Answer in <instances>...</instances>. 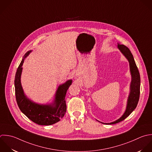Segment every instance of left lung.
Segmentation results:
<instances>
[{"label":"left lung","instance_id":"1","mask_svg":"<svg viewBox=\"0 0 152 152\" xmlns=\"http://www.w3.org/2000/svg\"><path fill=\"white\" fill-rule=\"evenodd\" d=\"M117 47L129 62L130 74L132 76V80L130 87V94L127 99L126 109L123 115L119 119L110 123H104L97 120L98 121L104 124H114L125 120L136 109L140 97V76L134 57L130 50L127 47L118 43Z\"/></svg>","mask_w":152,"mask_h":152}]
</instances>
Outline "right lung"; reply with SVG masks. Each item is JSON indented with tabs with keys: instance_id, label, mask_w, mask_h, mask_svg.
Masks as SVG:
<instances>
[{
	"instance_id": "add662e5",
	"label": "right lung",
	"mask_w": 152,
	"mask_h": 152,
	"mask_svg": "<svg viewBox=\"0 0 152 152\" xmlns=\"http://www.w3.org/2000/svg\"><path fill=\"white\" fill-rule=\"evenodd\" d=\"M31 51L30 50L25 53L16 72L15 88L16 102L21 112L32 121L39 125L50 126L58 122L66 113L65 97L67 91L72 83V80H68L58 86L54 99L51 104H39L29 99L24 94L20 77L24 60Z\"/></svg>"
}]
</instances>
